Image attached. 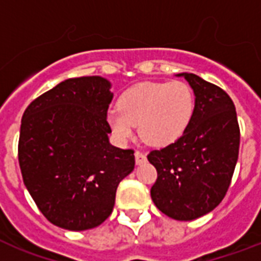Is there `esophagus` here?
Instances as JSON below:
<instances>
[{
    "label": "esophagus",
    "mask_w": 261,
    "mask_h": 261,
    "mask_svg": "<svg viewBox=\"0 0 261 261\" xmlns=\"http://www.w3.org/2000/svg\"><path fill=\"white\" fill-rule=\"evenodd\" d=\"M146 154L145 153H142V151L137 150L135 151V163L138 164V165H141V164L146 163Z\"/></svg>",
    "instance_id": "1"
}]
</instances>
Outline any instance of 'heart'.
Returning a JSON list of instances; mask_svg holds the SVG:
<instances>
[{
	"mask_svg": "<svg viewBox=\"0 0 261 261\" xmlns=\"http://www.w3.org/2000/svg\"><path fill=\"white\" fill-rule=\"evenodd\" d=\"M194 107L192 89L184 81L141 83L120 94L118 111H110L107 122L119 141L130 139L138 124L145 142L167 146L186 131Z\"/></svg>",
	"mask_w": 261,
	"mask_h": 261,
	"instance_id": "obj_1",
	"label": "heart"
}]
</instances>
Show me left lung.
I'll list each match as a JSON object with an SVG mask.
<instances>
[{
	"label": "left lung",
	"mask_w": 261,
	"mask_h": 261,
	"mask_svg": "<svg viewBox=\"0 0 261 261\" xmlns=\"http://www.w3.org/2000/svg\"><path fill=\"white\" fill-rule=\"evenodd\" d=\"M177 75L194 89V114L180 138L147 154L157 169L150 195L165 215L192 221L225 198L239 159L240 127L225 90L192 73Z\"/></svg>",
	"instance_id": "1"
}]
</instances>
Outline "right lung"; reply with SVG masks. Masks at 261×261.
Listing matches in <instances>:
<instances>
[{"instance_id": "1", "label": "right lung", "mask_w": 261, "mask_h": 261, "mask_svg": "<svg viewBox=\"0 0 261 261\" xmlns=\"http://www.w3.org/2000/svg\"><path fill=\"white\" fill-rule=\"evenodd\" d=\"M110 88L98 75L65 80L24 111L22 180L55 226L80 231L101 225L114 210L119 182L134 169V150L108 141Z\"/></svg>"}]
</instances>
